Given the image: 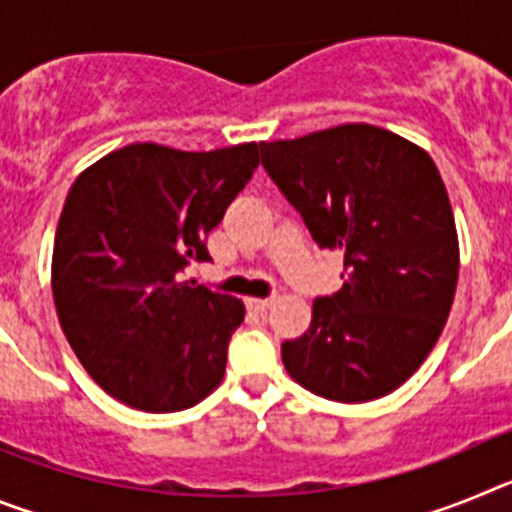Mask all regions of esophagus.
<instances>
[{
  "instance_id": "esophagus-1",
  "label": "esophagus",
  "mask_w": 512,
  "mask_h": 512,
  "mask_svg": "<svg viewBox=\"0 0 512 512\" xmlns=\"http://www.w3.org/2000/svg\"><path fill=\"white\" fill-rule=\"evenodd\" d=\"M271 305H274L271 297H251V300H248V307H251L253 312H266Z\"/></svg>"
}]
</instances>
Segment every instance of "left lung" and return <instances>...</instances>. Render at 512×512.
I'll use <instances>...</instances> for the list:
<instances>
[{"mask_svg": "<svg viewBox=\"0 0 512 512\" xmlns=\"http://www.w3.org/2000/svg\"><path fill=\"white\" fill-rule=\"evenodd\" d=\"M261 166L312 241L343 256V287L312 302L310 328L282 343L284 369L325 400L390 395L436 346L459 279L454 212L433 158L354 122L261 143Z\"/></svg>", "mask_w": 512, "mask_h": 512, "instance_id": "1", "label": "left lung"}]
</instances>
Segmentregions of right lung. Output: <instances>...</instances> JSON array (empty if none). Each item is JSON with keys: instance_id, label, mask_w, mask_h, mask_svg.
<instances>
[{"instance_id": "add662e5", "label": "right lung", "mask_w": 512, "mask_h": 512, "mask_svg": "<svg viewBox=\"0 0 512 512\" xmlns=\"http://www.w3.org/2000/svg\"><path fill=\"white\" fill-rule=\"evenodd\" d=\"M259 166V146L133 143L71 187L53 243L58 320L89 377L146 413L192 408L225 374L246 307L179 274Z\"/></svg>"}]
</instances>
